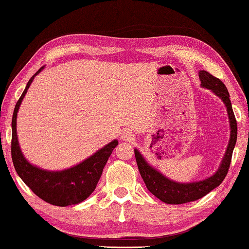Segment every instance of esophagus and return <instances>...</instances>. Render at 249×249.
<instances>
[{"label":"esophagus","instance_id":"esophagus-1","mask_svg":"<svg viewBox=\"0 0 249 249\" xmlns=\"http://www.w3.org/2000/svg\"><path fill=\"white\" fill-rule=\"evenodd\" d=\"M121 139L124 140V141L131 142L132 140H134V134H133V132H131V131H124L123 133H122Z\"/></svg>","mask_w":249,"mask_h":249}]
</instances>
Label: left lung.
Listing matches in <instances>:
<instances>
[{"label":"left lung","instance_id":"obj_1","mask_svg":"<svg viewBox=\"0 0 249 249\" xmlns=\"http://www.w3.org/2000/svg\"><path fill=\"white\" fill-rule=\"evenodd\" d=\"M199 78L202 86L212 89L217 96L222 98L225 105H226L231 129L230 144H228L222 165H220L219 169L215 175H213L210 178L205 180L189 184H179L176 183V181L169 180L166 177L161 175L160 173L149 166L143 157H142L140 152L135 149L134 153H135L137 167H139L140 174L144 180L146 187L154 196H156L161 202L166 204L178 205L194 202V200L202 198V197L207 195L211 191L222 184L231 166L232 151H234L236 140H237V122H236V117L234 115V112H232L230 93H228L226 86H225L224 83L219 78L215 77L214 75L206 72V71H200Z\"/></svg>","mask_w":249,"mask_h":249}]
</instances>
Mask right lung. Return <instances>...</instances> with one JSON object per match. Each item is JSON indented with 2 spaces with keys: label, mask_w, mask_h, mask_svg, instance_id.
<instances>
[{
  "label": "right lung",
  "mask_w": 249,
  "mask_h": 249,
  "mask_svg": "<svg viewBox=\"0 0 249 249\" xmlns=\"http://www.w3.org/2000/svg\"><path fill=\"white\" fill-rule=\"evenodd\" d=\"M39 69L27 83L24 92L15 105L12 117V142L11 154L14 168L22 180L30 187L35 195L55 206H69L85 200L92 194L103 173L106 161L116 147L118 142L115 140L104 146L89 159L82 161L70 169L62 172H47L31 165L19 149L17 135V116L21 102L27 89L30 88L35 75L41 72Z\"/></svg>",
  "instance_id": "obj_1"
}]
</instances>
